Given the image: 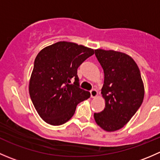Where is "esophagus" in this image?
<instances>
[{
	"mask_svg": "<svg viewBox=\"0 0 160 160\" xmlns=\"http://www.w3.org/2000/svg\"><path fill=\"white\" fill-rule=\"evenodd\" d=\"M90 92V97H91L92 98H94L98 96V91H97L95 89H92Z\"/></svg>",
	"mask_w": 160,
	"mask_h": 160,
	"instance_id": "obj_1",
	"label": "esophagus"
}]
</instances>
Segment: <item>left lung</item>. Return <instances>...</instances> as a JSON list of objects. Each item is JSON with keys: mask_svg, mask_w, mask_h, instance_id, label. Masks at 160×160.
<instances>
[{"mask_svg": "<svg viewBox=\"0 0 160 160\" xmlns=\"http://www.w3.org/2000/svg\"><path fill=\"white\" fill-rule=\"evenodd\" d=\"M94 51L104 70L101 93L105 108L93 117L101 128L114 132L123 128L142 105L144 85L138 66L128 55L114 50Z\"/></svg>", "mask_w": 160, "mask_h": 160, "instance_id": "obj_1", "label": "left lung"}]
</instances>
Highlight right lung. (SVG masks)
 <instances>
[{"label": "right lung", "instance_id": "right-lung-1", "mask_svg": "<svg viewBox=\"0 0 160 160\" xmlns=\"http://www.w3.org/2000/svg\"><path fill=\"white\" fill-rule=\"evenodd\" d=\"M94 50L68 42H58L42 49L34 62L29 82L31 99L40 117L60 125L72 117L77 105L90 98L80 88L77 69ZM72 79L74 83L71 85Z\"/></svg>", "mask_w": 160, "mask_h": 160}]
</instances>
